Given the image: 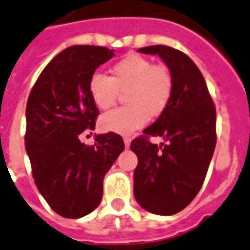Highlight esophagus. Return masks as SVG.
<instances>
[{"label":"esophagus","mask_w":250,"mask_h":250,"mask_svg":"<svg viewBox=\"0 0 250 250\" xmlns=\"http://www.w3.org/2000/svg\"><path fill=\"white\" fill-rule=\"evenodd\" d=\"M123 141H125V146L127 148L131 146V138H129V137H125V138H123Z\"/></svg>","instance_id":"obj_1"}]
</instances>
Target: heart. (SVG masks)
I'll list each match as a JSON object with an SVG mask.
<instances>
[{
  "label": "heart",
  "mask_w": 250,
  "mask_h": 250,
  "mask_svg": "<svg viewBox=\"0 0 250 250\" xmlns=\"http://www.w3.org/2000/svg\"><path fill=\"white\" fill-rule=\"evenodd\" d=\"M125 102L100 118L104 131L119 135L144 127L148 117H157L167 109L173 94V77L163 64H154L140 54H128L112 67V77L95 72L89 80L90 98L96 108L108 109L125 91Z\"/></svg>",
  "instance_id": "b5f03b06"
}]
</instances>
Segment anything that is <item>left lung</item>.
Masks as SVG:
<instances>
[{
  "label": "left lung",
  "mask_w": 250,
  "mask_h": 250,
  "mask_svg": "<svg viewBox=\"0 0 250 250\" xmlns=\"http://www.w3.org/2000/svg\"><path fill=\"white\" fill-rule=\"evenodd\" d=\"M138 52L164 61L173 94L156 122L131 142L138 157L133 194L148 212L174 215L192 202L206 178L216 146V109L202 73L187 54L167 45ZM148 135H160L167 144H151Z\"/></svg>",
  "instance_id": "left-lung-1"
}]
</instances>
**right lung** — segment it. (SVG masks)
I'll return each mask as SVG.
<instances>
[{"label": "right lung", "instance_id": "add662e5", "mask_svg": "<svg viewBox=\"0 0 250 250\" xmlns=\"http://www.w3.org/2000/svg\"><path fill=\"white\" fill-rule=\"evenodd\" d=\"M114 50L72 45L45 66L26 103L25 148L35 186L58 215L80 219L103 197V180L125 150L117 133L95 137L91 146L79 136L95 128L99 110L89 94V80Z\"/></svg>", "mask_w": 250, "mask_h": 250}]
</instances>
